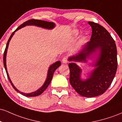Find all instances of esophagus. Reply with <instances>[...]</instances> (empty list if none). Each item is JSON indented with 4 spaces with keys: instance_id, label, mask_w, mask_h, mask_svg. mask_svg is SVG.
<instances>
[{
    "instance_id": "esophagus-1",
    "label": "esophagus",
    "mask_w": 122,
    "mask_h": 122,
    "mask_svg": "<svg viewBox=\"0 0 122 122\" xmlns=\"http://www.w3.org/2000/svg\"><path fill=\"white\" fill-rule=\"evenodd\" d=\"M62 62L63 64H67L68 62V59H67L66 57H64V58H63V59L62 60Z\"/></svg>"
}]
</instances>
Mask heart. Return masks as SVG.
Returning <instances> with one entry per match:
<instances>
[{
	"instance_id": "obj_1",
	"label": "heart",
	"mask_w": 122,
	"mask_h": 122,
	"mask_svg": "<svg viewBox=\"0 0 122 122\" xmlns=\"http://www.w3.org/2000/svg\"><path fill=\"white\" fill-rule=\"evenodd\" d=\"M79 31L78 30H76V29H75V30H73L72 31V34L73 36H75V37L77 36V35L79 34Z\"/></svg>"
}]
</instances>
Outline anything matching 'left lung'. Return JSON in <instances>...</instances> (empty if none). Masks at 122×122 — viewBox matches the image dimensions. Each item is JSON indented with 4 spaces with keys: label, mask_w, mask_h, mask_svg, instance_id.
<instances>
[{
    "label": "left lung",
    "mask_w": 122,
    "mask_h": 122,
    "mask_svg": "<svg viewBox=\"0 0 122 122\" xmlns=\"http://www.w3.org/2000/svg\"><path fill=\"white\" fill-rule=\"evenodd\" d=\"M92 27L91 40L68 61L69 82L81 96L93 97L104 93L111 84L117 70V50L115 42L110 33L101 25L89 22ZM93 59L91 65L95 68L87 78H81L82 70L76 62L86 63Z\"/></svg>",
    "instance_id": "1"
}]
</instances>
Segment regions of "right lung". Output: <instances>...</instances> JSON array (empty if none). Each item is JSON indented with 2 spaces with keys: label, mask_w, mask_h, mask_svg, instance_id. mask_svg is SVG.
Wrapping results in <instances>:
<instances>
[{
  "label": "right lung",
  "mask_w": 122,
  "mask_h": 122,
  "mask_svg": "<svg viewBox=\"0 0 122 122\" xmlns=\"http://www.w3.org/2000/svg\"><path fill=\"white\" fill-rule=\"evenodd\" d=\"M26 26H37V27H42L43 28V29H47V30H52L53 29H54V28L55 27L56 24L54 23H53V22H47V21H45V20H37V19H30V20L26 21V22H24L23 24L21 25L20 26H19V27H18L17 29H16V30H15L12 33V34L11 35L10 37V38L8 39L6 47H5V53H4V56H3L4 66H5V71H6L8 79L9 80L11 84L12 85V87L14 88V89L16 92H19V93H20V94L23 95V96H26V97H34V96H39V95L42 94V93L44 92V91L47 88V86H49V85L50 82H51V80H52L54 72H55L57 68H58L59 66H60V65H61V62H60V61H57V62L53 63L52 65L50 66L49 68L48 69V71H47V77H46V79L44 83H43L42 86L39 88L38 89H37V91H36L31 92V93H23V92L19 91L17 88L15 87L14 85L13 84H12L10 78V76L9 75H8V73L7 72V65H6L7 52V49L8 47V45H9L10 41V40H11L12 37H13V36L14 35L15 32H16V31H18V30H19V29H20L21 28L24 27Z\"/></svg>",
  "instance_id": "right-lung-1"
}]
</instances>
